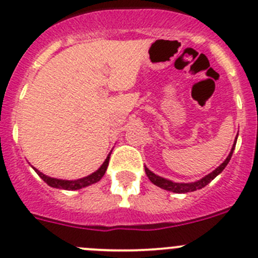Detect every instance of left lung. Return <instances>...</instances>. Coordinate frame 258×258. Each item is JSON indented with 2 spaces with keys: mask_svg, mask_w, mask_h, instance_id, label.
<instances>
[{
  "mask_svg": "<svg viewBox=\"0 0 258 258\" xmlns=\"http://www.w3.org/2000/svg\"><path fill=\"white\" fill-rule=\"evenodd\" d=\"M235 146H236V141H235V144H233L232 150H231L230 155L227 156V158H226V160L223 161V163H221V165L218 166V167L216 168L213 172H211L210 175H207L206 177L200 179V181L192 182V183H177V182H172V181H170V179L162 178V177H160V176L155 175L153 172H151V171L148 170L147 167H145L146 175H147V177L150 178V181L152 182L153 184H156V186L161 187V188H163V189H167V191L176 192V194H187V192L196 191V189H200V188H202V187L206 186V184H209L210 182L216 177V176L220 175V173L222 172L223 168L227 166V163L230 162L231 157H232V153H233V150H235Z\"/></svg>",
  "mask_w": 258,
  "mask_h": 258,
  "instance_id": "1",
  "label": "left lung"
}]
</instances>
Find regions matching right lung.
<instances>
[{
	"label": "right lung",
	"instance_id": "obj_1",
	"mask_svg": "<svg viewBox=\"0 0 258 258\" xmlns=\"http://www.w3.org/2000/svg\"><path fill=\"white\" fill-rule=\"evenodd\" d=\"M110 155L107 156V158H106L105 162L102 163V166H101V167L98 168L96 172H93L92 175L87 176V177L75 179V181H67V179H58V178L48 177V176L43 175L42 172H40L38 170H36L35 167L33 168H35V171L38 173V176H40V177L42 178L43 181L48 184V186L54 187V188H62V189H80V188H82V187L90 186V184L96 183V182L100 181V179L103 177L106 170H107L108 162H110Z\"/></svg>",
	"mask_w": 258,
	"mask_h": 258
}]
</instances>
